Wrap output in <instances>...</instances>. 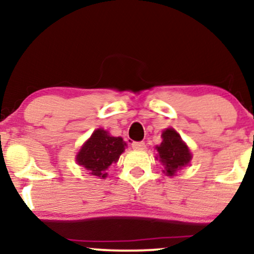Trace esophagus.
Masks as SVG:
<instances>
[{
	"mask_svg": "<svg viewBox=\"0 0 254 254\" xmlns=\"http://www.w3.org/2000/svg\"><path fill=\"white\" fill-rule=\"evenodd\" d=\"M132 148L137 150L145 149V143L144 142H132Z\"/></svg>",
	"mask_w": 254,
	"mask_h": 254,
	"instance_id": "34e87169",
	"label": "esophagus"
}]
</instances>
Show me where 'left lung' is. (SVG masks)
Masks as SVG:
<instances>
[{"label":"left lung","instance_id":"left-lung-1","mask_svg":"<svg viewBox=\"0 0 254 254\" xmlns=\"http://www.w3.org/2000/svg\"><path fill=\"white\" fill-rule=\"evenodd\" d=\"M162 142L156 145L160 162L165 166L164 173L173 177L179 170L190 164L192 154L176 130L168 127L162 132Z\"/></svg>","mask_w":254,"mask_h":254}]
</instances>
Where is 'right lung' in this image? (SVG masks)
<instances>
[{"mask_svg": "<svg viewBox=\"0 0 254 254\" xmlns=\"http://www.w3.org/2000/svg\"><path fill=\"white\" fill-rule=\"evenodd\" d=\"M127 143L122 137H113L109 131L97 129L84 142L76 155V162L86 168L89 174L98 178H106V170L113 162H117Z\"/></svg>", "mask_w": 254, "mask_h": 254, "instance_id": "obj_1", "label": "right lung"}]
</instances>
